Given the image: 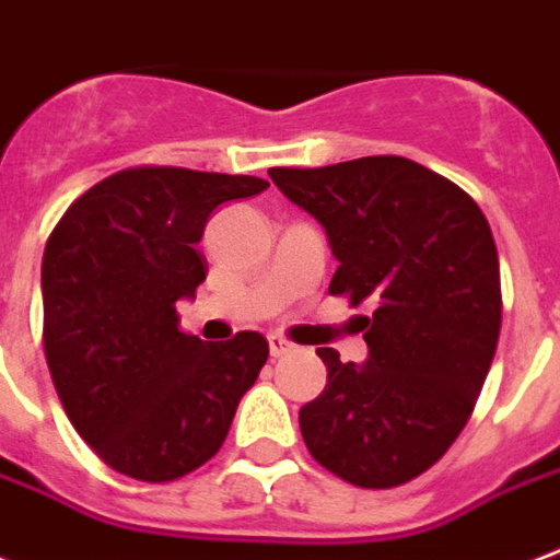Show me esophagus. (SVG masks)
Here are the masks:
<instances>
[{
	"mask_svg": "<svg viewBox=\"0 0 560 560\" xmlns=\"http://www.w3.org/2000/svg\"><path fill=\"white\" fill-rule=\"evenodd\" d=\"M293 349H296V347H293L290 340H284V337H279V335H272V337H270V355H272V358L290 355Z\"/></svg>",
	"mask_w": 560,
	"mask_h": 560,
	"instance_id": "34e87169",
	"label": "esophagus"
}]
</instances>
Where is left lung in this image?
I'll use <instances>...</instances> for the list:
<instances>
[{
  "label": "left lung",
  "mask_w": 560,
  "mask_h": 560,
  "mask_svg": "<svg viewBox=\"0 0 560 560\" xmlns=\"http://www.w3.org/2000/svg\"><path fill=\"white\" fill-rule=\"evenodd\" d=\"M323 223L340 261L328 284L361 317L364 366L317 349L326 390L299 429L317 464L355 488L408 485L443 458L479 402L502 328L499 255L476 199L399 155L272 166Z\"/></svg>",
  "instance_id": "8db88e82"
}]
</instances>
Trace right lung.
Wrapping results in <instances>:
<instances>
[{
	"label": "right lung",
	"mask_w": 560,
	"mask_h": 560,
	"mask_svg": "<svg viewBox=\"0 0 560 560\" xmlns=\"http://www.w3.org/2000/svg\"><path fill=\"white\" fill-rule=\"evenodd\" d=\"M255 176L128 166L63 211L43 252V352L72 429L110 469L164 485L220 452L270 347L258 331L205 343L176 302L208 261L217 205L267 190Z\"/></svg>",
	"instance_id": "add662e5"
}]
</instances>
